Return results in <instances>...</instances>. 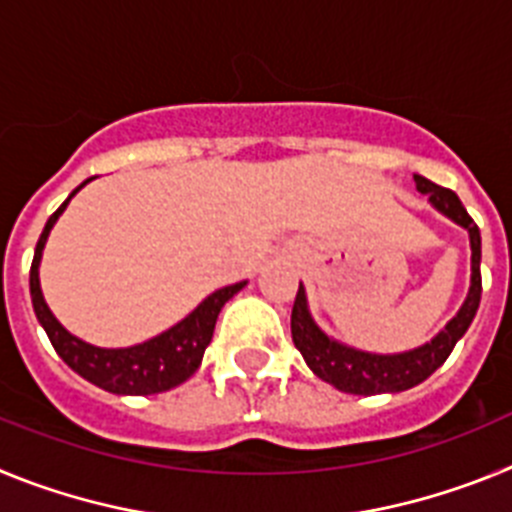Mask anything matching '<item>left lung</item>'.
Returning <instances> with one entry per match:
<instances>
[{"mask_svg":"<svg viewBox=\"0 0 512 512\" xmlns=\"http://www.w3.org/2000/svg\"><path fill=\"white\" fill-rule=\"evenodd\" d=\"M413 179L418 192L428 197L433 210L441 212L443 217H449L451 223H456L469 233L472 279H469L467 300H464V305L459 307L454 318L423 346L402 351V354H372V351H361V348L330 338L312 318L310 305H307V292L300 284L295 307H292V341H295L297 351H300L315 377L333 384L336 390L348 392V395L405 392L415 384L425 382L443 361L449 359L459 338L467 333L474 315H477L479 297H482V274H479L482 238H479V228L451 189L438 187V184H433L431 179H425L420 174H415Z\"/></svg>","mask_w":512,"mask_h":512,"instance_id":"obj_1","label":"left lung"}]
</instances>
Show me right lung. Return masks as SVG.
Masks as SVG:
<instances>
[{
  "instance_id": "add662e5",
  "label": "right lung",
  "mask_w": 512,
  "mask_h": 512,
  "mask_svg": "<svg viewBox=\"0 0 512 512\" xmlns=\"http://www.w3.org/2000/svg\"><path fill=\"white\" fill-rule=\"evenodd\" d=\"M87 182H81L74 192L69 194V200L63 202L45 223L43 233L35 246L33 266H30V297H33V310L38 315V323L51 338L56 354L61 356L66 364L74 369L79 377L87 382L97 384L102 390L112 392V395H158L171 387H179L187 382L202 364L205 348L210 346L212 333H215L217 315L223 310L225 302L233 295H238L246 282L230 284V287L217 289L210 297L200 302L189 312L187 318L171 325L169 330L158 333V336L148 338L143 343H135L128 348H102L92 346V343L81 341L74 333L63 328L58 318L51 312L48 302L40 289V259H43V248L48 235H51L53 225L58 217L63 215L66 205L71 202L81 187H87Z\"/></svg>"
}]
</instances>
